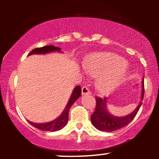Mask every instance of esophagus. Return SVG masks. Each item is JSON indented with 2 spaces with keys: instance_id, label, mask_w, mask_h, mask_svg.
<instances>
[{
  "instance_id": "obj_1",
  "label": "esophagus",
  "mask_w": 159,
  "mask_h": 159,
  "mask_svg": "<svg viewBox=\"0 0 159 159\" xmlns=\"http://www.w3.org/2000/svg\"><path fill=\"white\" fill-rule=\"evenodd\" d=\"M81 92H82V96H85V95H89L91 93L90 89H89L87 87H86V86L82 87Z\"/></svg>"
}]
</instances>
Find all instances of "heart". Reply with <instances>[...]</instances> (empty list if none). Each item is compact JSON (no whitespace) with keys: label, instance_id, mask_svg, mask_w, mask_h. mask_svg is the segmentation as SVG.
Returning a JSON list of instances; mask_svg holds the SVG:
<instances>
[{"label":"heart","instance_id":"b5f03b06","mask_svg":"<svg viewBox=\"0 0 159 159\" xmlns=\"http://www.w3.org/2000/svg\"><path fill=\"white\" fill-rule=\"evenodd\" d=\"M126 61L121 57L108 52L95 53L84 61V71L91 76H98L96 87L107 93L117 88L127 76Z\"/></svg>","mask_w":159,"mask_h":159}]
</instances>
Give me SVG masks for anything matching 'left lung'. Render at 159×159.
I'll use <instances>...</instances> for the list:
<instances>
[{"label": "left lung", "instance_id": "1", "mask_svg": "<svg viewBox=\"0 0 159 159\" xmlns=\"http://www.w3.org/2000/svg\"><path fill=\"white\" fill-rule=\"evenodd\" d=\"M141 96L139 105L131 114L124 116H114L107 109V98L96 97V106L94 113L91 115V123L95 128L102 132H114L125 127L134 119L141 106L144 96L143 79L142 81Z\"/></svg>", "mask_w": 159, "mask_h": 159}]
</instances>
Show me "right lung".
Masks as SVG:
<instances>
[{
  "label": "right lung",
  "mask_w": 159,
  "mask_h": 159,
  "mask_svg": "<svg viewBox=\"0 0 159 159\" xmlns=\"http://www.w3.org/2000/svg\"><path fill=\"white\" fill-rule=\"evenodd\" d=\"M61 52V48L57 47L54 46V45H47V46L42 47V48H36L31 51L29 53L28 55H32V54H45L51 52ZM81 96V88L79 85L77 86L74 88L72 91V95H71L69 100L66 106L64 111L62 112V114L60 115L58 117H57L55 120L52 121L48 122V123H35L31 121H28V123L31 124L33 126H34L36 129H40L43 131H50V132H56L59 131L63 129V127L66 125L69 120V109L72 107V105L75 102L76 100L78 99L80 96Z\"/></svg>",
  "instance_id": "right-lung-1"
}]
</instances>
